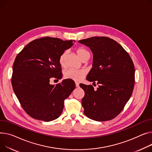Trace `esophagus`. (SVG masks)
<instances>
[{
  "mask_svg": "<svg viewBox=\"0 0 152 152\" xmlns=\"http://www.w3.org/2000/svg\"><path fill=\"white\" fill-rule=\"evenodd\" d=\"M75 84H76V87H79V84L78 83H76H76H75Z\"/></svg>",
  "mask_w": 152,
  "mask_h": 152,
  "instance_id": "1",
  "label": "esophagus"
}]
</instances>
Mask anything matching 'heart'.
Wrapping results in <instances>:
<instances>
[{
  "label": "heart",
  "instance_id": "heart-1",
  "mask_svg": "<svg viewBox=\"0 0 152 152\" xmlns=\"http://www.w3.org/2000/svg\"><path fill=\"white\" fill-rule=\"evenodd\" d=\"M76 53L82 60L86 58H89L90 56V54L88 50H87L86 49L82 47H79L76 49ZM67 54L68 52L66 50H65V51H64L61 54V56H60L59 63L60 65L62 67L66 66V59ZM86 74L87 71L84 69H76L70 68L66 70L65 72L64 76L66 79L73 80H75V81H80V80H81L86 76Z\"/></svg>",
  "mask_w": 152,
  "mask_h": 152
}]
</instances>
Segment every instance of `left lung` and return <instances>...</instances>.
Here are the masks:
<instances>
[{
    "label": "left lung",
    "mask_w": 152,
    "mask_h": 152,
    "mask_svg": "<svg viewBox=\"0 0 152 152\" xmlns=\"http://www.w3.org/2000/svg\"><path fill=\"white\" fill-rule=\"evenodd\" d=\"M93 53V65L87 80L98 87L80 84L85 92L82 99L84 113L89 118L102 122L117 116L132 95L135 69L132 59L115 40L94 37L79 40Z\"/></svg>",
    "instance_id": "left-lung-1"
}]
</instances>
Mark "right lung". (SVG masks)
I'll return each mask as SVG.
<instances>
[{
    "label": "right lung",
    "instance_id": "1",
    "mask_svg": "<svg viewBox=\"0 0 152 152\" xmlns=\"http://www.w3.org/2000/svg\"><path fill=\"white\" fill-rule=\"evenodd\" d=\"M74 40L43 37L33 40L16 56L13 66L12 84L22 107L31 117L45 122L61 115L64 100L75 88V82L64 79L52 85V77H62L59 58L73 45Z\"/></svg>",
    "mask_w": 152,
    "mask_h": 152
}]
</instances>
